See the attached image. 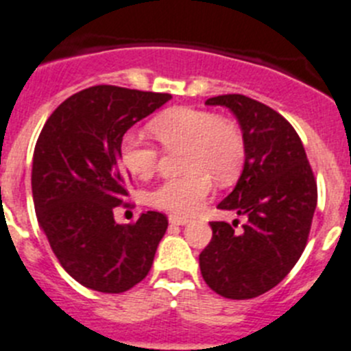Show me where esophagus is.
Wrapping results in <instances>:
<instances>
[{"label": "esophagus", "instance_id": "obj_1", "mask_svg": "<svg viewBox=\"0 0 351 351\" xmlns=\"http://www.w3.org/2000/svg\"><path fill=\"white\" fill-rule=\"evenodd\" d=\"M169 221L172 223V226H186L188 218L186 217H179V215H170L169 217Z\"/></svg>", "mask_w": 351, "mask_h": 351}]
</instances>
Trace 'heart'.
Segmentation results:
<instances>
[{
    "instance_id": "b5f03b06",
    "label": "heart",
    "mask_w": 351,
    "mask_h": 351,
    "mask_svg": "<svg viewBox=\"0 0 351 351\" xmlns=\"http://www.w3.org/2000/svg\"><path fill=\"white\" fill-rule=\"evenodd\" d=\"M167 151H182L184 176L167 179L151 193V204L179 215L199 211L213 191V179L227 186L234 182L245 161L243 136L232 122L193 108H170L149 124ZM119 154L125 169L140 179L151 178L160 151L138 131L121 138Z\"/></svg>"
}]
</instances>
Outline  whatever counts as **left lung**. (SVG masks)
Segmentation results:
<instances>
[{
	"mask_svg": "<svg viewBox=\"0 0 351 351\" xmlns=\"http://www.w3.org/2000/svg\"><path fill=\"white\" fill-rule=\"evenodd\" d=\"M238 119L245 163L234 190L218 209L245 218L241 230L211 221L213 238L200 252V274L230 300L256 298L277 286L304 252L318 202V188L300 136L266 104L241 94L206 101Z\"/></svg>",
	"mask_w": 351,
	"mask_h": 351,
	"instance_id": "8db88e82",
	"label": "left lung"
}]
</instances>
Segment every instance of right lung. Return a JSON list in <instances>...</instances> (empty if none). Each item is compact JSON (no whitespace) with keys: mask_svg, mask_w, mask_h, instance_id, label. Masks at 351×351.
I'll use <instances>...</instances> for the list:
<instances>
[{"mask_svg":"<svg viewBox=\"0 0 351 351\" xmlns=\"http://www.w3.org/2000/svg\"><path fill=\"white\" fill-rule=\"evenodd\" d=\"M170 94L97 85L51 113L33 152L32 191L38 223L60 265L82 286L124 293L143 280L169 227L163 213L117 223L130 173L119 145L124 133L170 101Z\"/></svg>","mask_w":351,"mask_h":351,"instance_id":"add662e5","label":"right lung"}]
</instances>
